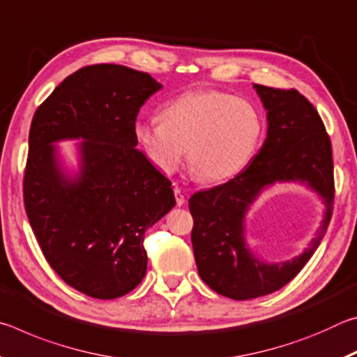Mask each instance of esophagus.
I'll list each match as a JSON object with an SVG mask.
<instances>
[{"label": "esophagus", "instance_id": "34e87169", "mask_svg": "<svg viewBox=\"0 0 357 357\" xmlns=\"http://www.w3.org/2000/svg\"><path fill=\"white\" fill-rule=\"evenodd\" d=\"M173 192H174V200H176V204L178 206H183V204L185 203V197H184L183 190H181L179 187H174Z\"/></svg>", "mask_w": 357, "mask_h": 357}]
</instances>
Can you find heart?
<instances>
[{
	"instance_id": "heart-1",
	"label": "heart",
	"mask_w": 357,
	"mask_h": 357,
	"mask_svg": "<svg viewBox=\"0 0 357 357\" xmlns=\"http://www.w3.org/2000/svg\"><path fill=\"white\" fill-rule=\"evenodd\" d=\"M264 119L250 100L217 91L195 89L178 96L162 108L160 121H138L134 137L160 173L187 165L203 183L236 176L261 143Z\"/></svg>"
}]
</instances>
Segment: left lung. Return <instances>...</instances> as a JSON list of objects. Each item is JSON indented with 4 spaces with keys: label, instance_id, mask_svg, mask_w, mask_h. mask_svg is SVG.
Instances as JSON below:
<instances>
[{
    "label": "left lung",
    "instance_id": "obj_1",
    "mask_svg": "<svg viewBox=\"0 0 357 357\" xmlns=\"http://www.w3.org/2000/svg\"><path fill=\"white\" fill-rule=\"evenodd\" d=\"M268 110V137L258 154L228 183L193 193L192 245L202 280L225 298L255 299L293 280L318 249L334 204L331 138L317 108L296 89L255 84ZM275 180L307 182L325 198L317 238L302 256L282 265L258 262L243 243V217L263 186Z\"/></svg>",
    "mask_w": 357,
    "mask_h": 357
}]
</instances>
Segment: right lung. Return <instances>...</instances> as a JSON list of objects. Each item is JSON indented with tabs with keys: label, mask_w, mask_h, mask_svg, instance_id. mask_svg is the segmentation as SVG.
I'll return each instance as SVG.
<instances>
[{
	"label": "right lung",
	"mask_w": 357,
	"mask_h": 357,
	"mask_svg": "<svg viewBox=\"0 0 357 357\" xmlns=\"http://www.w3.org/2000/svg\"><path fill=\"white\" fill-rule=\"evenodd\" d=\"M162 84L146 72L93 64L64 78L36 110L23 202L52 269L78 291L114 299L146 274L144 231L174 206L172 181L138 151L140 107ZM82 137L77 180L59 170L52 142Z\"/></svg>",
	"instance_id": "add662e5"
}]
</instances>
